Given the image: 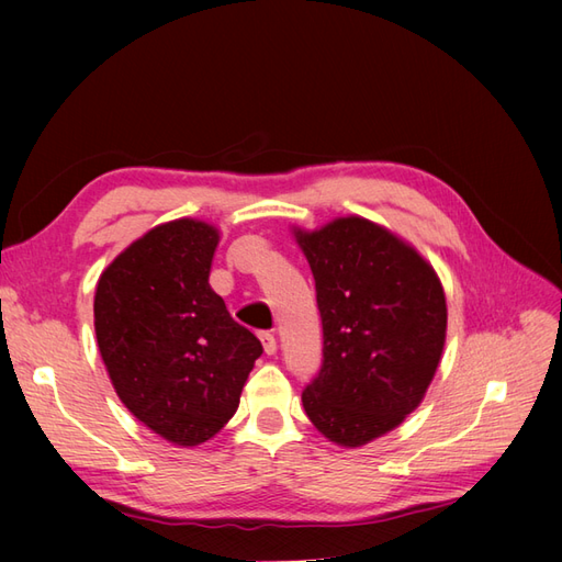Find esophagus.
<instances>
[{"label":"esophagus","instance_id":"34e87169","mask_svg":"<svg viewBox=\"0 0 562 562\" xmlns=\"http://www.w3.org/2000/svg\"><path fill=\"white\" fill-rule=\"evenodd\" d=\"M260 342H262V347H265V353H277V349H279V345H277V337L271 335V333H260Z\"/></svg>","mask_w":562,"mask_h":562}]
</instances>
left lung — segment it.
Here are the masks:
<instances>
[{
	"instance_id": "8db88e82",
	"label": "left lung",
	"mask_w": 562,
	"mask_h": 562,
	"mask_svg": "<svg viewBox=\"0 0 562 562\" xmlns=\"http://www.w3.org/2000/svg\"><path fill=\"white\" fill-rule=\"evenodd\" d=\"M316 281L323 326L318 375L302 405L345 448L370 443L411 415L446 345V293L434 267L366 217L295 232Z\"/></svg>"
}]
</instances>
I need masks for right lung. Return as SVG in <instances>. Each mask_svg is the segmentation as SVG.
<instances>
[{
	"instance_id": "obj_1",
	"label": "right lung",
	"mask_w": 562,
	"mask_h": 562,
	"mask_svg": "<svg viewBox=\"0 0 562 562\" xmlns=\"http://www.w3.org/2000/svg\"><path fill=\"white\" fill-rule=\"evenodd\" d=\"M217 241L201 220H173L116 255L95 288L98 349L116 396L176 446L225 427L262 353L209 283Z\"/></svg>"
}]
</instances>
